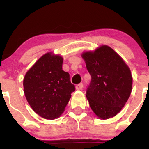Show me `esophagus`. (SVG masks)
I'll return each instance as SVG.
<instances>
[{
    "instance_id": "obj_1",
    "label": "esophagus",
    "mask_w": 149,
    "mask_h": 149,
    "mask_svg": "<svg viewBox=\"0 0 149 149\" xmlns=\"http://www.w3.org/2000/svg\"><path fill=\"white\" fill-rule=\"evenodd\" d=\"M83 88V83H79V84H78L76 86V89L78 90H82Z\"/></svg>"
}]
</instances>
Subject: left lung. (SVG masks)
Returning <instances> with one entry per match:
<instances>
[{
	"label": "left lung",
	"instance_id": "1",
	"mask_svg": "<svg viewBox=\"0 0 149 149\" xmlns=\"http://www.w3.org/2000/svg\"><path fill=\"white\" fill-rule=\"evenodd\" d=\"M82 57L92 78L86 92L92 110L101 119L113 117L124 107L131 94L130 70L107 45L83 53Z\"/></svg>",
	"mask_w": 149,
	"mask_h": 149
}]
</instances>
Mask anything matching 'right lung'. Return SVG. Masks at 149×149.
<instances>
[{
    "label": "right lung",
    "instance_id": "right-lung-1",
    "mask_svg": "<svg viewBox=\"0 0 149 149\" xmlns=\"http://www.w3.org/2000/svg\"><path fill=\"white\" fill-rule=\"evenodd\" d=\"M62 63L61 56L46 53L24 78L26 99L34 111L43 118L59 117L75 91L69 73L62 70Z\"/></svg>",
    "mask_w": 149,
    "mask_h": 149
}]
</instances>
